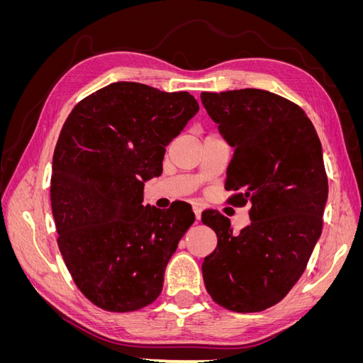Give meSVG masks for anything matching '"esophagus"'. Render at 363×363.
Masks as SVG:
<instances>
[{
    "label": "esophagus",
    "instance_id": "34e87169",
    "mask_svg": "<svg viewBox=\"0 0 363 363\" xmlns=\"http://www.w3.org/2000/svg\"><path fill=\"white\" fill-rule=\"evenodd\" d=\"M192 211H194V213H195L196 223H199L200 219H201V206H200V204H196V203H194V204H192Z\"/></svg>",
    "mask_w": 363,
    "mask_h": 363
}]
</instances>
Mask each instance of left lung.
<instances>
[{"label":"left lung","instance_id":"1","mask_svg":"<svg viewBox=\"0 0 363 363\" xmlns=\"http://www.w3.org/2000/svg\"><path fill=\"white\" fill-rule=\"evenodd\" d=\"M221 135L235 147L227 200L250 204L251 224L239 233L216 211L201 215L218 245L203 262L212 300L228 311L260 312L298 281L323 232L328 182L321 142L303 108L262 89L201 92Z\"/></svg>","mask_w":363,"mask_h":363}]
</instances>
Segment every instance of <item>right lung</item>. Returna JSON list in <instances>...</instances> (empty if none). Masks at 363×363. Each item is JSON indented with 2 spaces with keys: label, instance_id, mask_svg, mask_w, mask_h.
Masks as SVG:
<instances>
[{
  "label": "right lung",
  "instance_id": "obj_1",
  "mask_svg": "<svg viewBox=\"0 0 363 363\" xmlns=\"http://www.w3.org/2000/svg\"><path fill=\"white\" fill-rule=\"evenodd\" d=\"M189 92L118 82L77 104L52 157L57 244L77 288L108 312H133L162 292L167 268L195 215L189 204L142 206L172 138L199 112Z\"/></svg>",
  "mask_w": 363,
  "mask_h": 363
}]
</instances>
